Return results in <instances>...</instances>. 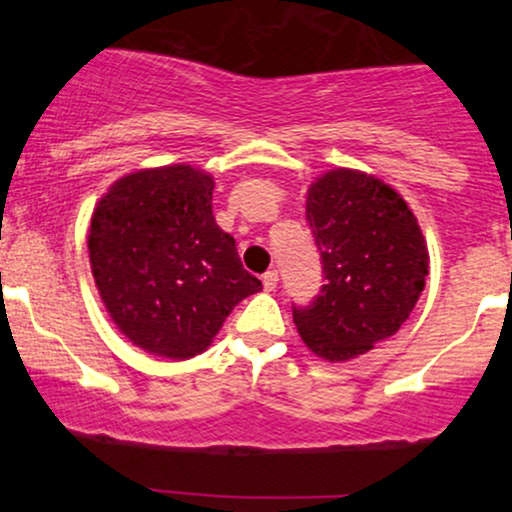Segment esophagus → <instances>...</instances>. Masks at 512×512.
<instances>
[{
  "label": "esophagus",
  "instance_id": "1",
  "mask_svg": "<svg viewBox=\"0 0 512 512\" xmlns=\"http://www.w3.org/2000/svg\"><path fill=\"white\" fill-rule=\"evenodd\" d=\"M262 284H264V291H274L276 286H279V274L272 269V272H267L262 276Z\"/></svg>",
  "mask_w": 512,
  "mask_h": 512
}]
</instances>
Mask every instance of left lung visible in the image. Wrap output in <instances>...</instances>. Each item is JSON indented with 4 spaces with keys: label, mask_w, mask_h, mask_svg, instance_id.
<instances>
[{
    "label": "left lung",
    "mask_w": 512,
    "mask_h": 512,
    "mask_svg": "<svg viewBox=\"0 0 512 512\" xmlns=\"http://www.w3.org/2000/svg\"><path fill=\"white\" fill-rule=\"evenodd\" d=\"M305 219L327 281L293 322L315 356L351 361L407 322L426 286V238L395 187L354 168L310 182Z\"/></svg>",
    "instance_id": "obj_1"
}]
</instances>
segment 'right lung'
<instances>
[{
	"instance_id": "add662e5",
	"label": "right lung",
	"mask_w": 512,
	"mask_h": 512,
	"mask_svg": "<svg viewBox=\"0 0 512 512\" xmlns=\"http://www.w3.org/2000/svg\"><path fill=\"white\" fill-rule=\"evenodd\" d=\"M211 192L209 173L175 163L122 175L93 209V281L117 330L146 354H202L231 310L262 289L216 223Z\"/></svg>"
}]
</instances>
